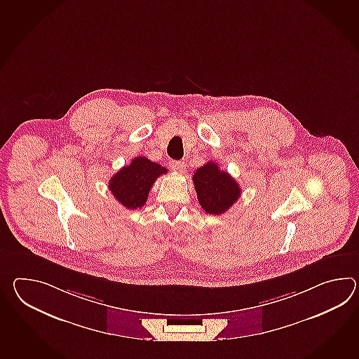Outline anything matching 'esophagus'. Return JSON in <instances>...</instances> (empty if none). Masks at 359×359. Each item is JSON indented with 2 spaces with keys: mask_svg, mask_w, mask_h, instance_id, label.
Wrapping results in <instances>:
<instances>
[{
  "mask_svg": "<svg viewBox=\"0 0 359 359\" xmlns=\"http://www.w3.org/2000/svg\"><path fill=\"white\" fill-rule=\"evenodd\" d=\"M170 168L175 170L177 172H184L185 162H183V161H170Z\"/></svg>",
  "mask_w": 359,
  "mask_h": 359,
  "instance_id": "1",
  "label": "esophagus"
}]
</instances>
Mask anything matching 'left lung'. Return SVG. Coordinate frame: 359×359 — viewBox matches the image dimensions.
<instances>
[{"instance_id":"8db88e82","label":"left lung","mask_w":359,"mask_h":359,"mask_svg":"<svg viewBox=\"0 0 359 359\" xmlns=\"http://www.w3.org/2000/svg\"><path fill=\"white\" fill-rule=\"evenodd\" d=\"M193 183L201 208L212 215L224 214L241 196L238 183L211 161L196 170Z\"/></svg>"}]
</instances>
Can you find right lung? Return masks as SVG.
Instances as JSON below:
<instances>
[{"mask_svg":"<svg viewBox=\"0 0 359 359\" xmlns=\"http://www.w3.org/2000/svg\"><path fill=\"white\" fill-rule=\"evenodd\" d=\"M162 174H168V168L139 156L111 176L108 187L123 208L136 210L143 208L153 184Z\"/></svg>","mask_w":359,"mask_h":359,"instance_id":"add662e5","label":"right lung"}]
</instances>
